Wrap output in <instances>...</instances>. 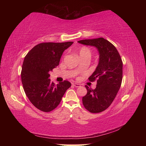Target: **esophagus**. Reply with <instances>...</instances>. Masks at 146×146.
I'll return each instance as SVG.
<instances>
[{
  "label": "esophagus",
  "mask_w": 146,
  "mask_h": 146,
  "mask_svg": "<svg viewBox=\"0 0 146 146\" xmlns=\"http://www.w3.org/2000/svg\"><path fill=\"white\" fill-rule=\"evenodd\" d=\"M73 85L74 86H75V87H79V86H80V84H78V83H73Z\"/></svg>",
  "instance_id": "obj_1"
}]
</instances>
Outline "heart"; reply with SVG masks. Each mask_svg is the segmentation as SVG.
<instances>
[{
  "label": "heart",
  "mask_w": 146,
  "mask_h": 146,
  "mask_svg": "<svg viewBox=\"0 0 146 146\" xmlns=\"http://www.w3.org/2000/svg\"><path fill=\"white\" fill-rule=\"evenodd\" d=\"M78 54L80 58L83 57H88L90 58L92 52L91 50L88 47H86V46H83V47L80 48L79 51H78ZM80 68V67H79Z\"/></svg>",
  "instance_id": "b5f03b06"
}]
</instances>
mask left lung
I'll return each mask as SVG.
<instances>
[{"instance_id":"8db88e82","label":"left lung","mask_w":146,"mask_h":146,"mask_svg":"<svg viewBox=\"0 0 146 146\" xmlns=\"http://www.w3.org/2000/svg\"><path fill=\"white\" fill-rule=\"evenodd\" d=\"M78 42L94 46L98 52V65L88 78L91 82L97 80V86L92 90L85 85L87 94L82 98V101L89 111L101 112L112 103L120 89L122 80V59L116 48L103 38L80 40Z\"/></svg>"}]
</instances>
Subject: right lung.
I'll list each match as a JSON object with an SVG mask.
<instances>
[{"label": "right lung", "mask_w": 146, "mask_h": 146, "mask_svg": "<svg viewBox=\"0 0 146 146\" xmlns=\"http://www.w3.org/2000/svg\"><path fill=\"white\" fill-rule=\"evenodd\" d=\"M73 43H40L24 58L22 83L27 98L38 109L45 112L54 110L71 86V83L66 80L55 85L49 79V72L58 66L63 52Z\"/></svg>", "instance_id": "add662e5"}]
</instances>
